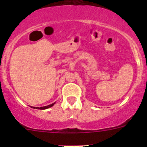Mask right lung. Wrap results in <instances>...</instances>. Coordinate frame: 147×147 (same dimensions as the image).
<instances>
[{
  "label": "right lung",
  "mask_w": 147,
  "mask_h": 147,
  "mask_svg": "<svg viewBox=\"0 0 147 147\" xmlns=\"http://www.w3.org/2000/svg\"><path fill=\"white\" fill-rule=\"evenodd\" d=\"M54 104L55 103H53V104H51V105H47V106L42 107H36V109H47V108H50V107H51L52 106H53V105H54ZM33 108H35V107H33Z\"/></svg>",
  "instance_id": "1"
}]
</instances>
